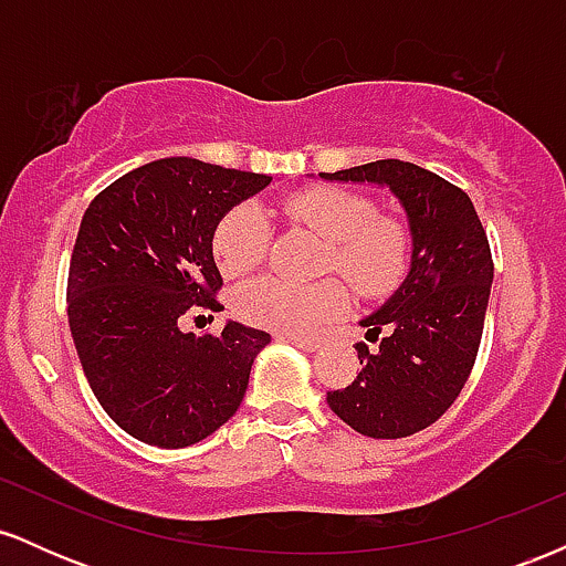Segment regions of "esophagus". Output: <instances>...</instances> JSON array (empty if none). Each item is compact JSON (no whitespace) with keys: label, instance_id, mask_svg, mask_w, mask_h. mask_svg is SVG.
<instances>
[{"label":"esophagus","instance_id":"obj_1","mask_svg":"<svg viewBox=\"0 0 566 566\" xmlns=\"http://www.w3.org/2000/svg\"><path fill=\"white\" fill-rule=\"evenodd\" d=\"M279 340H287L292 346H297L301 350H319L322 340H314V337H297V335H282Z\"/></svg>","mask_w":566,"mask_h":566}]
</instances>
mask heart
Here are the masks:
<instances>
[{
	"label": "heart",
	"mask_w": 566,
	"mask_h": 566,
	"mask_svg": "<svg viewBox=\"0 0 566 566\" xmlns=\"http://www.w3.org/2000/svg\"><path fill=\"white\" fill-rule=\"evenodd\" d=\"M292 223L327 242L322 271H337L359 295L378 297L396 287L409 263V231L401 220L378 216L375 205L348 188L316 186L284 201ZM271 233L263 210L252 201L233 207L218 223L212 250L226 276H244L269 255ZM348 292L340 279L314 284L255 279L233 292L239 319L282 335H303L346 311Z\"/></svg>",
	"instance_id": "b5f03b06"
}]
</instances>
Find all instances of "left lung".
Instances as JSON below:
<instances>
[{
	"instance_id": "obj_1",
	"label": "left lung",
	"mask_w": 566,
	"mask_h": 566,
	"mask_svg": "<svg viewBox=\"0 0 566 566\" xmlns=\"http://www.w3.org/2000/svg\"><path fill=\"white\" fill-rule=\"evenodd\" d=\"M324 180L388 186L405 207L412 263L401 287L361 319V369L327 394L343 423L373 439H401L437 423L469 380L490 303V242L463 188L412 161L380 159Z\"/></svg>"
}]
</instances>
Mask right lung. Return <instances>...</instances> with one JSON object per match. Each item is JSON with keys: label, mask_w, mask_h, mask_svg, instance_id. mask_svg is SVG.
Returning a JSON list of instances; mask_svg holds the SVG:
<instances>
[{"label": "right lung", "mask_w": 566, "mask_h": 566, "mask_svg": "<svg viewBox=\"0 0 566 566\" xmlns=\"http://www.w3.org/2000/svg\"><path fill=\"white\" fill-rule=\"evenodd\" d=\"M269 175L191 157L148 161L90 201L69 265V327L95 399L143 444L180 450L216 433L242 405L269 333L229 322L184 333L220 311L212 237Z\"/></svg>", "instance_id": "right-lung-1"}]
</instances>
